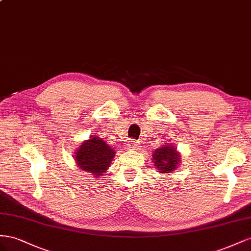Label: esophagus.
Returning <instances> with one entry per match:
<instances>
[{
	"mask_svg": "<svg viewBox=\"0 0 251 251\" xmlns=\"http://www.w3.org/2000/svg\"><path fill=\"white\" fill-rule=\"evenodd\" d=\"M127 147L131 148V149H137L139 147V144H138V142H135L134 140H130L129 143L127 144Z\"/></svg>",
	"mask_w": 251,
	"mask_h": 251,
	"instance_id": "obj_1",
	"label": "esophagus"
}]
</instances>
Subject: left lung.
<instances>
[{"instance_id": "1", "label": "left lung", "mask_w": 251, "mask_h": 251, "mask_svg": "<svg viewBox=\"0 0 251 251\" xmlns=\"http://www.w3.org/2000/svg\"><path fill=\"white\" fill-rule=\"evenodd\" d=\"M152 159L154 161V166L163 174H170L176 168L178 164V153L175 147L162 146L153 152Z\"/></svg>"}]
</instances>
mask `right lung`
<instances>
[{"label":"right lung","instance_id":"add662e5","mask_svg":"<svg viewBox=\"0 0 251 251\" xmlns=\"http://www.w3.org/2000/svg\"><path fill=\"white\" fill-rule=\"evenodd\" d=\"M114 154L116 152L103 140L92 137L76 150L75 157L78 167L98 176L109 167Z\"/></svg>","mask_w":251,"mask_h":251}]
</instances>
